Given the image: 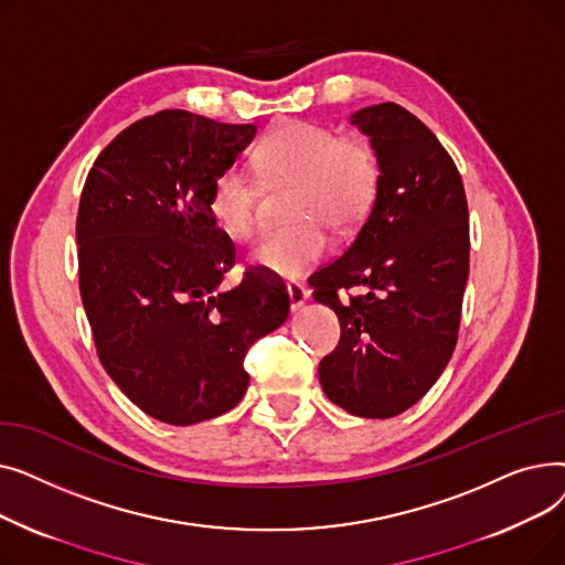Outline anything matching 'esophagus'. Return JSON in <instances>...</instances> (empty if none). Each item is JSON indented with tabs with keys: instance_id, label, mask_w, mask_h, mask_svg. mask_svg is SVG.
Listing matches in <instances>:
<instances>
[{
	"instance_id": "1",
	"label": "esophagus",
	"mask_w": 565,
	"mask_h": 565,
	"mask_svg": "<svg viewBox=\"0 0 565 565\" xmlns=\"http://www.w3.org/2000/svg\"><path fill=\"white\" fill-rule=\"evenodd\" d=\"M288 295H290V309L292 311H300L307 302H309V290L305 288V284L300 281H290L288 284Z\"/></svg>"
}]
</instances>
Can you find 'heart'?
Returning a JSON list of instances; mask_svg holds the SVG:
<instances>
[{
    "mask_svg": "<svg viewBox=\"0 0 565 565\" xmlns=\"http://www.w3.org/2000/svg\"><path fill=\"white\" fill-rule=\"evenodd\" d=\"M254 167L270 185L288 190L290 222L267 228L252 247V263L279 277H298L330 247L324 226L350 231L371 211L382 183L375 146L362 137H341L313 121H288L267 135ZM263 188L241 164L222 167L207 192V211L217 226L247 235L260 213Z\"/></svg>",
    "mask_w": 565,
    "mask_h": 565,
    "instance_id": "obj_1",
    "label": "heart"
}]
</instances>
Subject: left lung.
<instances>
[{
	"label": "left lung",
	"mask_w": 565,
	"mask_h": 565,
	"mask_svg": "<svg viewBox=\"0 0 565 565\" xmlns=\"http://www.w3.org/2000/svg\"><path fill=\"white\" fill-rule=\"evenodd\" d=\"M382 162L375 203L350 247L309 277L334 309L341 341L318 366L332 403L390 419L412 407L449 364L469 275L462 178L437 137L396 103L352 114ZM339 291H348L343 303Z\"/></svg>",
	"instance_id": "1"
}]
</instances>
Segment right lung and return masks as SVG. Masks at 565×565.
<instances>
[{
    "mask_svg": "<svg viewBox=\"0 0 565 565\" xmlns=\"http://www.w3.org/2000/svg\"><path fill=\"white\" fill-rule=\"evenodd\" d=\"M254 135L185 109L143 116L107 143L79 196V295L100 364L171 426L241 403L247 350L290 311L288 292L254 273L220 288L237 252L207 192Z\"/></svg>",
    "mask_w": 565,
    "mask_h": 565,
    "instance_id": "right-lung-1",
    "label": "right lung"
}]
</instances>
